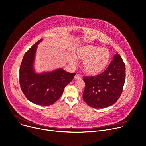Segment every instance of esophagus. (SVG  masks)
<instances>
[{
    "instance_id": "esophagus-1",
    "label": "esophagus",
    "mask_w": 146,
    "mask_h": 146,
    "mask_svg": "<svg viewBox=\"0 0 146 146\" xmlns=\"http://www.w3.org/2000/svg\"><path fill=\"white\" fill-rule=\"evenodd\" d=\"M80 78H81V76L80 75H77V74H76L75 75V76H74V79L75 80H79Z\"/></svg>"
}]
</instances>
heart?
I'll return each mask as SVG.
<instances>
[{
    "label": "heart",
    "mask_w": 146,
    "mask_h": 146,
    "mask_svg": "<svg viewBox=\"0 0 146 146\" xmlns=\"http://www.w3.org/2000/svg\"><path fill=\"white\" fill-rule=\"evenodd\" d=\"M75 57L82 60L84 71L90 75H97L103 72L109 65L111 55L108 49L94 45L85 46L76 50ZM69 62H74L73 58Z\"/></svg>",
    "instance_id": "1"
}]
</instances>
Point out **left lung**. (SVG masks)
<instances>
[{"label":"left lung","mask_w":146,"mask_h":146,"mask_svg":"<svg viewBox=\"0 0 146 146\" xmlns=\"http://www.w3.org/2000/svg\"><path fill=\"white\" fill-rule=\"evenodd\" d=\"M83 100L92 108H103L114 104L121 95L125 80V66L119 55L100 75L84 76Z\"/></svg>","instance_id":"obj_1"}]
</instances>
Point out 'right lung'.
<instances>
[{
    "instance_id": "1",
    "label": "right lung",
    "mask_w": 146,
    "mask_h": 146,
    "mask_svg": "<svg viewBox=\"0 0 146 146\" xmlns=\"http://www.w3.org/2000/svg\"><path fill=\"white\" fill-rule=\"evenodd\" d=\"M35 43L23 56L19 69L21 88L27 98L33 103L43 106L53 104L61 97L65 87L74 78L75 73H69L62 68L50 72L36 74L33 64L37 46Z\"/></svg>"
}]
</instances>
